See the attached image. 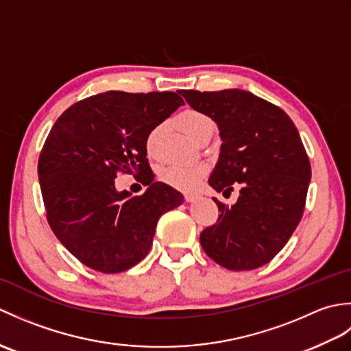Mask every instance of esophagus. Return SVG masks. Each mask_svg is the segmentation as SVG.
I'll use <instances>...</instances> for the list:
<instances>
[{"mask_svg": "<svg viewBox=\"0 0 351 351\" xmlns=\"http://www.w3.org/2000/svg\"><path fill=\"white\" fill-rule=\"evenodd\" d=\"M196 199H197L196 195H187V196H185V200H187V202H195Z\"/></svg>", "mask_w": 351, "mask_h": 351, "instance_id": "34e87169", "label": "esophagus"}]
</instances>
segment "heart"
Returning a JSON list of instances; mask_svg holds the SVG:
<instances>
[{
  "label": "heart",
  "mask_w": 351,
  "mask_h": 351,
  "mask_svg": "<svg viewBox=\"0 0 351 351\" xmlns=\"http://www.w3.org/2000/svg\"><path fill=\"white\" fill-rule=\"evenodd\" d=\"M180 123L182 130L189 134L191 138H196L204 131H213L214 122L210 116H206L202 111L187 110L180 116ZM162 134V125L147 134L146 137V151L149 156L158 155V143ZM208 167L202 162H175L164 167L160 173L162 182H166L170 187L181 191H190L196 187L200 180L206 175Z\"/></svg>",
  "instance_id": "b5f03b06"
}]
</instances>
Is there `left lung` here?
<instances>
[{"label": "left lung", "mask_w": 351, "mask_h": 351, "mask_svg": "<svg viewBox=\"0 0 351 351\" xmlns=\"http://www.w3.org/2000/svg\"><path fill=\"white\" fill-rule=\"evenodd\" d=\"M181 95L219 126L220 155L208 182L223 195L240 184L232 206L214 197L220 215L202 230L200 244L228 270L270 263L300 223L306 202L311 162L299 131L285 111L240 88Z\"/></svg>", "instance_id": "1"}]
</instances>
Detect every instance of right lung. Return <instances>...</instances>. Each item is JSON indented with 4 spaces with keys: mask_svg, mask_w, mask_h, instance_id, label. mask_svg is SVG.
<instances>
[{
    "mask_svg": "<svg viewBox=\"0 0 351 351\" xmlns=\"http://www.w3.org/2000/svg\"><path fill=\"white\" fill-rule=\"evenodd\" d=\"M184 106L175 92L110 90L73 104L57 119L37 164L47 219L73 256L101 273H121L151 250L160 217L184 202L154 182L146 137ZM117 173H138L141 197L117 192Z\"/></svg>",
    "mask_w": 351,
    "mask_h": 351,
    "instance_id": "obj_1",
    "label": "right lung"
}]
</instances>
